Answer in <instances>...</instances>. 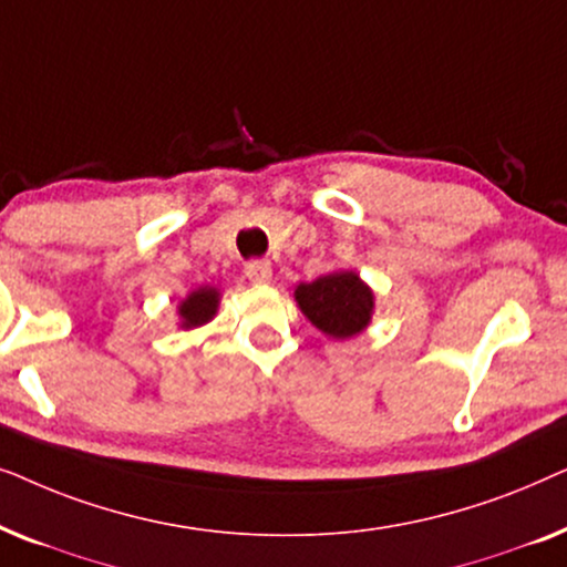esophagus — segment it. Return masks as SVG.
Masks as SVG:
<instances>
[{"mask_svg": "<svg viewBox=\"0 0 567 567\" xmlns=\"http://www.w3.org/2000/svg\"><path fill=\"white\" fill-rule=\"evenodd\" d=\"M245 276L250 278L252 284H270V278H274V268H270L268 260H250L245 266Z\"/></svg>", "mask_w": 567, "mask_h": 567, "instance_id": "esophagus-1", "label": "esophagus"}]
</instances>
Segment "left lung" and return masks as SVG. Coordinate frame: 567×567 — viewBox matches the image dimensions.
<instances>
[{
	"mask_svg": "<svg viewBox=\"0 0 567 567\" xmlns=\"http://www.w3.org/2000/svg\"><path fill=\"white\" fill-rule=\"evenodd\" d=\"M301 315L322 336L348 340L371 324L374 317V291L355 270H332L293 289Z\"/></svg>",
	"mask_w": 567,
	"mask_h": 567,
	"instance_id": "left-lung-1",
	"label": "left lung"
}]
</instances>
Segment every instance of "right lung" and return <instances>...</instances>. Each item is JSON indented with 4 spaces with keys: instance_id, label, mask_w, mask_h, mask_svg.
I'll list each match as a JSON object with an SVG mask.
<instances>
[{
    "instance_id": "obj_1",
    "label": "right lung",
    "mask_w": 567,
    "mask_h": 567,
    "mask_svg": "<svg viewBox=\"0 0 567 567\" xmlns=\"http://www.w3.org/2000/svg\"><path fill=\"white\" fill-rule=\"evenodd\" d=\"M219 301L221 291L216 286H198V289L185 293V299H181V305H177V328H204L219 312Z\"/></svg>"
}]
</instances>
